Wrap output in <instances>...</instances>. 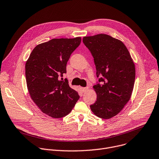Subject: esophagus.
Returning <instances> with one entry per match:
<instances>
[{
    "instance_id": "obj_1",
    "label": "esophagus",
    "mask_w": 159,
    "mask_h": 159,
    "mask_svg": "<svg viewBox=\"0 0 159 159\" xmlns=\"http://www.w3.org/2000/svg\"><path fill=\"white\" fill-rule=\"evenodd\" d=\"M89 89V88L88 87H86V88H81V90L83 93H85L86 91H88Z\"/></svg>"
}]
</instances>
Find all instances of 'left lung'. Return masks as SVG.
Listing matches in <instances>:
<instances>
[{
    "label": "left lung",
    "instance_id": "1",
    "mask_svg": "<svg viewBox=\"0 0 159 159\" xmlns=\"http://www.w3.org/2000/svg\"><path fill=\"white\" fill-rule=\"evenodd\" d=\"M83 43L94 57L97 77L102 76L93 86L97 100L90 108L97 117L110 119L131 98L136 75L134 63L124 43L108 35L84 37Z\"/></svg>",
    "mask_w": 159,
    "mask_h": 159
}]
</instances>
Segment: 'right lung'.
I'll list each match as a JSON object with an SVG mask.
<instances>
[{
	"label": "right lung",
	"instance_id": "obj_1",
	"mask_svg": "<svg viewBox=\"0 0 159 159\" xmlns=\"http://www.w3.org/2000/svg\"><path fill=\"white\" fill-rule=\"evenodd\" d=\"M81 38L53 39L37 45L25 64L27 88L40 110L52 118L67 115L79 99L68 80H63L71 54Z\"/></svg>",
	"mask_w": 159,
	"mask_h": 159
}]
</instances>
